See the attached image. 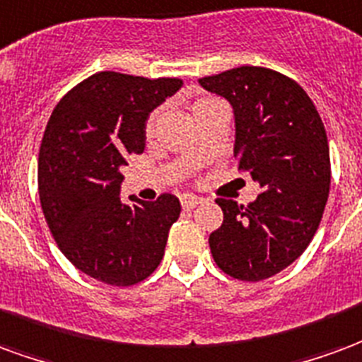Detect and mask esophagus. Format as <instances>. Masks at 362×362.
Here are the masks:
<instances>
[{
	"label": "esophagus",
	"mask_w": 362,
	"mask_h": 362,
	"mask_svg": "<svg viewBox=\"0 0 362 362\" xmlns=\"http://www.w3.org/2000/svg\"><path fill=\"white\" fill-rule=\"evenodd\" d=\"M200 202H202V199L197 197V194H183V197H181V206L187 208V210H191V208H194L197 204H200Z\"/></svg>",
	"instance_id": "34e87169"
}]
</instances>
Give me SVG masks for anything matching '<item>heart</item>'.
I'll list each match as a JSON object with an SVG mask.
<instances>
[{
  "label": "heart",
  "instance_id": "1",
  "mask_svg": "<svg viewBox=\"0 0 362 362\" xmlns=\"http://www.w3.org/2000/svg\"><path fill=\"white\" fill-rule=\"evenodd\" d=\"M216 104V100H212V98H200V100H197L194 104H192V115L197 112H200V110H204V107H208V105ZM156 123H158V113H154V115H150L148 123H146V134H152L154 133L156 129Z\"/></svg>",
  "mask_w": 362,
  "mask_h": 362
}]
</instances>
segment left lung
<instances>
[{"label":"left lung","mask_w":362,"mask_h":362,"mask_svg":"<svg viewBox=\"0 0 362 362\" xmlns=\"http://www.w3.org/2000/svg\"><path fill=\"white\" fill-rule=\"evenodd\" d=\"M199 83L231 104L237 165L262 187L247 206L216 200L223 223L208 239L214 262L243 281L272 278L305 252L322 220L329 192L326 129L307 92L278 71L245 65Z\"/></svg>","instance_id":"1"}]
</instances>
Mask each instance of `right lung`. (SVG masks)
<instances>
[{"mask_svg":"<svg viewBox=\"0 0 362 362\" xmlns=\"http://www.w3.org/2000/svg\"><path fill=\"white\" fill-rule=\"evenodd\" d=\"M183 86L102 71L55 105L38 156V192L47 228L71 264L110 286L146 279L162 262L177 221V197H119L127 156L146 144V121Z\"/></svg>","mask_w":362,"mask_h":362,"instance_id":"add662e5","label":"right lung"}]
</instances>
